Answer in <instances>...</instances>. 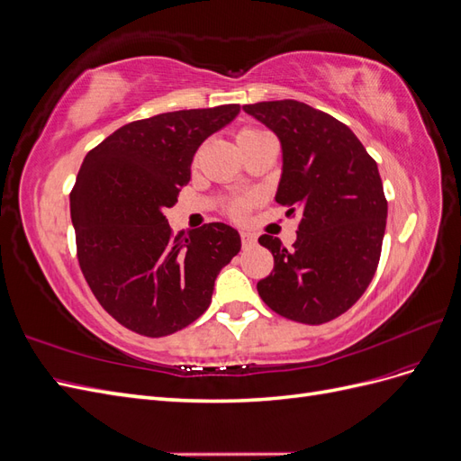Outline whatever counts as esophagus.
<instances>
[{"label": "esophagus", "instance_id": "1", "mask_svg": "<svg viewBox=\"0 0 461 461\" xmlns=\"http://www.w3.org/2000/svg\"><path fill=\"white\" fill-rule=\"evenodd\" d=\"M240 240H242V248H249L254 242H256V236L252 232H246L242 230L240 232Z\"/></svg>", "mask_w": 461, "mask_h": 461}]
</instances>
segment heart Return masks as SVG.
I'll use <instances>...</instances> for the list:
<instances>
[{"mask_svg":"<svg viewBox=\"0 0 461 461\" xmlns=\"http://www.w3.org/2000/svg\"><path fill=\"white\" fill-rule=\"evenodd\" d=\"M258 134H261V131H258V129H252V127L242 129V131L239 132V144L249 140V138H254V136H258ZM249 207H252V198H236V200H232V202L227 205V213H229L230 217H234V219H242V217H246V213L249 212Z\"/></svg>","mask_w":461,"mask_h":461,"instance_id":"b5f03b06","label":"heart"}]
</instances>
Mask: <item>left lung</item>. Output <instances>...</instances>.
<instances>
[{
    "label": "left lung",
    "instance_id": "obj_1",
    "mask_svg": "<svg viewBox=\"0 0 461 461\" xmlns=\"http://www.w3.org/2000/svg\"><path fill=\"white\" fill-rule=\"evenodd\" d=\"M281 140L276 203L302 215L286 249L269 234L259 244L275 267L258 283L261 300L286 319L323 325L361 298L381 259L388 203L375 159L339 119L296 100L242 107Z\"/></svg>",
    "mask_w": 461,
    "mask_h": 461
}]
</instances>
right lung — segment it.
Segmentation results:
<instances>
[{
	"mask_svg": "<svg viewBox=\"0 0 461 461\" xmlns=\"http://www.w3.org/2000/svg\"><path fill=\"white\" fill-rule=\"evenodd\" d=\"M239 111L229 104L132 121L80 165L71 190L80 271L102 308L132 332L159 339L188 327L240 252V234L225 222L175 236L163 215L188 185L200 144Z\"/></svg>",
	"mask_w": 461,
	"mask_h": 461,
	"instance_id": "add662e5",
	"label": "right lung"
}]
</instances>
